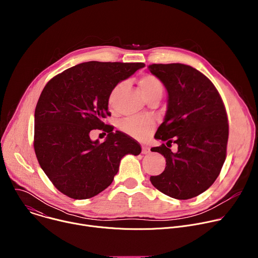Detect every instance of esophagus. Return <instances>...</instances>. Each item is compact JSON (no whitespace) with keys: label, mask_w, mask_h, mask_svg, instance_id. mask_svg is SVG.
I'll use <instances>...</instances> for the list:
<instances>
[{"label":"esophagus","mask_w":258,"mask_h":258,"mask_svg":"<svg viewBox=\"0 0 258 258\" xmlns=\"http://www.w3.org/2000/svg\"><path fill=\"white\" fill-rule=\"evenodd\" d=\"M142 153H143V154H148V153H150V148H149V147L143 145V146H142Z\"/></svg>","instance_id":"1"}]
</instances>
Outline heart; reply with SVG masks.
I'll return each mask as SVG.
<instances>
[{"instance_id": "b5f03b06", "label": "heart", "mask_w": 258, "mask_h": 258, "mask_svg": "<svg viewBox=\"0 0 258 258\" xmlns=\"http://www.w3.org/2000/svg\"><path fill=\"white\" fill-rule=\"evenodd\" d=\"M124 83H118L112 90L110 91L108 96V103L110 106L114 104L116 96L123 87ZM140 88L147 100H150L154 97H160L163 94L164 87L162 82L153 75H145L139 81ZM155 121L150 117H131L126 118L121 122V130L128 136L136 139H145L154 128Z\"/></svg>"}]
</instances>
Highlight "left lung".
<instances>
[{"label":"left lung","mask_w":258,"mask_h":258,"mask_svg":"<svg viewBox=\"0 0 258 258\" xmlns=\"http://www.w3.org/2000/svg\"><path fill=\"white\" fill-rule=\"evenodd\" d=\"M149 71L167 90V110L155 138L173 142V154L164 144L154 147L166 159L162 173L150 177L152 185L174 199L187 200L206 191L217 178L227 156L229 122L218 91L192 66L151 64Z\"/></svg>","instance_id":"8db88e82"}]
</instances>
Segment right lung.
Returning a JSON list of instances; mask_svg holds the SVG:
<instances>
[{"label": "right lung", "instance_id": "obj_1", "mask_svg": "<svg viewBox=\"0 0 258 258\" xmlns=\"http://www.w3.org/2000/svg\"><path fill=\"white\" fill-rule=\"evenodd\" d=\"M145 66L142 62L90 61L70 67L48 82L34 111L33 147L53 185L72 199L92 198L111 185L121 158L139 155L133 138L105 124L112 88ZM108 133L92 141V129Z\"/></svg>", "mask_w": 258, "mask_h": 258}]
</instances>
